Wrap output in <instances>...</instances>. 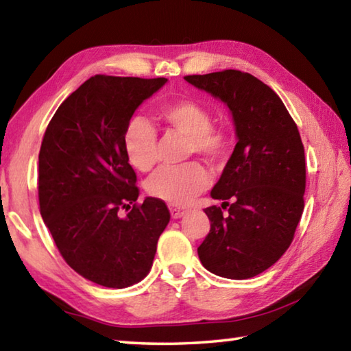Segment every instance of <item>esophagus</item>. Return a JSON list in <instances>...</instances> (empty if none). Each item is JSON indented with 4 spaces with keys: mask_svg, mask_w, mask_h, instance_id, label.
I'll return each mask as SVG.
<instances>
[{
    "mask_svg": "<svg viewBox=\"0 0 351 351\" xmlns=\"http://www.w3.org/2000/svg\"><path fill=\"white\" fill-rule=\"evenodd\" d=\"M169 209H170V213H171V218H181V217L184 215V213L187 212L186 209H184V207L175 206V204H170Z\"/></svg>",
    "mask_w": 351,
    "mask_h": 351,
    "instance_id": "esophagus-1",
    "label": "esophagus"
}]
</instances>
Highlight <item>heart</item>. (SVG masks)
Returning <instances> with one entry per match:
<instances>
[{"mask_svg":"<svg viewBox=\"0 0 351 351\" xmlns=\"http://www.w3.org/2000/svg\"><path fill=\"white\" fill-rule=\"evenodd\" d=\"M158 116L170 128L189 138L187 154H199L212 164L228 159L234 147L229 128L212 125V112L206 105L193 99H178L165 102ZM123 150L128 162L139 171H150L158 164V134L152 123L134 117L123 132ZM209 186V175L198 162L180 167H165L150 178L147 190L152 197L170 204H187Z\"/></svg>","mask_w":351,"mask_h":351,"instance_id":"heart-1","label":"heart"}]
</instances>
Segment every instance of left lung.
I'll list each match as a JSON object with an SVG mask.
<instances>
[{
  "instance_id": "left-lung-1",
  "label": "left lung",
  "mask_w": 351,
  "mask_h": 351,
  "mask_svg": "<svg viewBox=\"0 0 351 351\" xmlns=\"http://www.w3.org/2000/svg\"><path fill=\"white\" fill-rule=\"evenodd\" d=\"M184 79L228 104L239 138L210 193L223 204L204 209L210 230L199 260L213 274L245 280L274 265L294 239L305 203L304 144L282 99L257 77L224 69Z\"/></svg>"
}]
</instances>
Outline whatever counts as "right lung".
I'll list each match as a JSON object with an SVG mask.
<instances>
[{"instance_id":"right-lung-1","label":"right lung","mask_w":351,"mask_h":351,"mask_svg":"<svg viewBox=\"0 0 351 351\" xmlns=\"http://www.w3.org/2000/svg\"><path fill=\"white\" fill-rule=\"evenodd\" d=\"M165 82L94 75L58 106L41 141V218L71 268L106 288L132 287L150 272L170 221L162 199L138 201L123 150L134 110Z\"/></svg>"}]
</instances>
